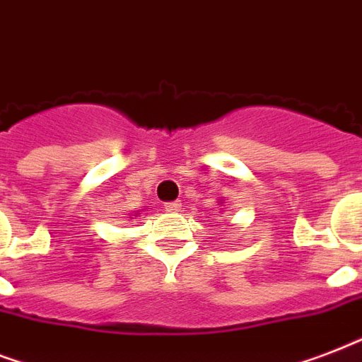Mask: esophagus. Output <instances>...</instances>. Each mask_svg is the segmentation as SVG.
Segmentation results:
<instances>
[{"mask_svg": "<svg viewBox=\"0 0 362 362\" xmlns=\"http://www.w3.org/2000/svg\"><path fill=\"white\" fill-rule=\"evenodd\" d=\"M166 209H168V211H179V209H181V200L168 202Z\"/></svg>", "mask_w": 362, "mask_h": 362, "instance_id": "1", "label": "esophagus"}]
</instances>
